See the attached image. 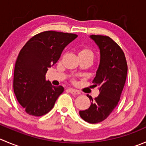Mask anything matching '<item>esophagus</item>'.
<instances>
[{
	"instance_id": "obj_1",
	"label": "esophagus",
	"mask_w": 146,
	"mask_h": 146,
	"mask_svg": "<svg viewBox=\"0 0 146 146\" xmlns=\"http://www.w3.org/2000/svg\"><path fill=\"white\" fill-rule=\"evenodd\" d=\"M68 90H69V92L71 93V94H72V95H80V92L78 91V90H74V89H72V88H69L68 89Z\"/></svg>"
}]
</instances>
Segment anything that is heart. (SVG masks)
I'll return each instance as SVG.
<instances>
[{
  "instance_id": "b5f03b06",
  "label": "heart",
  "mask_w": 146,
  "mask_h": 146,
  "mask_svg": "<svg viewBox=\"0 0 146 146\" xmlns=\"http://www.w3.org/2000/svg\"><path fill=\"white\" fill-rule=\"evenodd\" d=\"M82 54L93 55V53L91 50L88 49V48H82V49L80 50V52H79V55H82Z\"/></svg>"
}]
</instances>
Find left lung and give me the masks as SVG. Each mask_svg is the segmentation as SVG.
I'll list each match as a JSON object with an SVG mask.
<instances>
[{"label": "left lung", "mask_w": 146, "mask_h": 146, "mask_svg": "<svg viewBox=\"0 0 146 146\" xmlns=\"http://www.w3.org/2000/svg\"><path fill=\"white\" fill-rule=\"evenodd\" d=\"M100 49V64L93 85L99 87L100 95L91 101L90 108L80 111V115L89 123L103 121L117 105L127 77V66L124 52L109 36L91 35Z\"/></svg>", "instance_id": "8db88e82"}]
</instances>
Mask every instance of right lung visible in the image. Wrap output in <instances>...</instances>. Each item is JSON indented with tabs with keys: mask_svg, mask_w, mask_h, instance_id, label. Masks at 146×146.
Segmentation results:
<instances>
[{
	"mask_svg": "<svg viewBox=\"0 0 146 146\" xmlns=\"http://www.w3.org/2000/svg\"><path fill=\"white\" fill-rule=\"evenodd\" d=\"M77 37L74 34L44 31L30 38L21 50L15 65L13 90L29 115L38 117L48 113L64 92L62 86L55 87L46 80V73Z\"/></svg>",
	"mask_w": 146,
	"mask_h": 146,
	"instance_id": "right-lung-1",
	"label": "right lung"
}]
</instances>
